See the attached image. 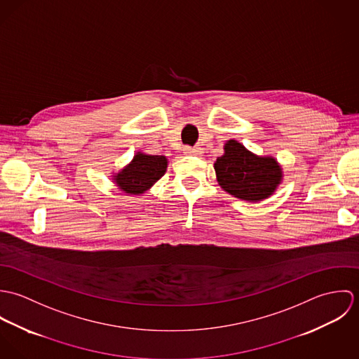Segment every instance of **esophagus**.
Masks as SVG:
<instances>
[{
  "mask_svg": "<svg viewBox=\"0 0 359 359\" xmlns=\"http://www.w3.org/2000/svg\"><path fill=\"white\" fill-rule=\"evenodd\" d=\"M184 154H192V156H199V154H203V149H202L201 147H195V148L185 147V148H184Z\"/></svg>",
  "mask_w": 359,
  "mask_h": 359,
  "instance_id": "obj_1",
  "label": "esophagus"
}]
</instances>
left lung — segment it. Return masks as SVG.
Returning <instances> with one entry per match:
<instances>
[{
  "mask_svg": "<svg viewBox=\"0 0 359 359\" xmlns=\"http://www.w3.org/2000/svg\"><path fill=\"white\" fill-rule=\"evenodd\" d=\"M218 185L229 195L257 203L275 194L283 170L272 156H258L236 140L224 145V154L214 163Z\"/></svg>",
  "mask_w": 359,
  "mask_h": 359,
  "instance_id": "left-lung-1",
  "label": "left lung"
}]
</instances>
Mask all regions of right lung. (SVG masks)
I'll list each match as a JSON object with an SVG mask.
<instances>
[{
	"label": "right lung",
	"mask_w": 359,
	"mask_h": 359,
	"mask_svg": "<svg viewBox=\"0 0 359 359\" xmlns=\"http://www.w3.org/2000/svg\"><path fill=\"white\" fill-rule=\"evenodd\" d=\"M167 165L168 158L165 156L137 152L127 165L111 175V180L123 194L128 196L142 195L165 174Z\"/></svg>",
	"instance_id": "1"
}]
</instances>
